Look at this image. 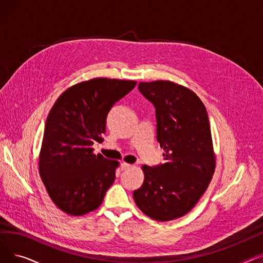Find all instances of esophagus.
Masks as SVG:
<instances>
[{"label":"esophagus","instance_id":"esophagus-1","mask_svg":"<svg viewBox=\"0 0 263 263\" xmlns=\"http://www.w3.org/2000/svg\"><path fill=\"white\" fill-rule=\"evenodd\" d=\"M132 167V165L129 164V163H126V162H122L121 163V170L122 171H126V170H129Z\"/></svg>","mask_w":263,"mask_h":263}]
</instances>
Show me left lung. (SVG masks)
Listing matches in <instances>:
<instances>
[{
	"label": "left lung",
	"mask_w": 263,
	"mask_h": 263,
	"mask_svg": "<svg viewBox=\"0 0 263 263\" xmlns=\"http://www.w3.org/2000/svg\"><path fill=\"white\" fill-rule=\"evenodd\" d=\"M139 90L156 107L157 140L165 162L144 165V182L133 198L147 216L167 222L190 212L211 181L215 156L210 122L199 97L182 85L141 82Z\"/></svg>",
	"instance_id": "left-lung-1"
}]
</instances>
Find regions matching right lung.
Here are the masks:
<instances>
[{
	"mask_svg": "<svg viewBox=\"0 0 263 263\" xmlns=\"http://www.w3.org/2000/svg\"><path fill=\"white\" fill-rule=\"evenodd\" d=\"M135 81L96 78L65 90L48 115L39 174L52 201L67 214L84 215L102 203L119 162L93 154L112 106Z\"/></svg>",
	"mask_w": 263,
	"mask_h": 263,
	"instance_id": "1",
	"label": "right lung"
}]
</instances>
